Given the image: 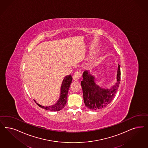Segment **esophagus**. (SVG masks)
I'll return each mask as SVG.
<instances>
[{"mask_svg":"<svg viewBox=\"0 0 148 148\" xmlns=\"http://www.w3.org/2000/svg\"><path fill=\"white\" fill-rule=\"evenodd\" d=\"M82 73L81 72L79 71L75 72V73H74L73 76V79L75 81H77L79 79V78L81 77Z\"/></svg>","mask_w":148,"mask_h":148,"instance_id":"1","label":"esophagus"}]
</instances>
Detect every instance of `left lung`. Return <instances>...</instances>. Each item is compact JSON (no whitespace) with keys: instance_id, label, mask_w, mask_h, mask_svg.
Wrapping results in <instances>:
<instances>
[{"instance_id":"obj_1","label":"left lung","mask_w":148,"mask_h":148,"mask_svg":"<svg viewBox=\"0 0 148 148\" xmlns=\"http://www.w3.org/2000/svg\"><path fill=\"white\" fill-rule=\"evenodd\" d=\"M120 75V66L118 64L116 83L110 89H105L96 84L95 77L89 72L84 71L81 86L86 107L89 110H95L102 109L110 103L118 89Z\"/></svg>"}]
</instances>
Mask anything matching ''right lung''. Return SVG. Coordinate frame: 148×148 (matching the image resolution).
<instances>
[{
	"mask_svg": "<svg viewBox=\"0 0 148 148\" xmlns=\"http://www.w3.org/2000/svg\"><path fill=\"white\" fill-rule=\"evenodd\" d=\"M72 80V78L71 75L65 76V77L64 78L62 86H61V89H60V97L59 98V100L55 104L52 106L45 107L43 106L39 105L38 103H36V101L34 100L40 107L43 108L45 110H49V111H54V112L62 110V108H64V107L65 106V105L66 104L68 91L69 89L70 84L71 83Z\"/></svg>",
	"mask_w": 148,
	"mask_h": 148,
	"instance_id": "add662e5",
	"label": "right lung"
}]
</instances>
